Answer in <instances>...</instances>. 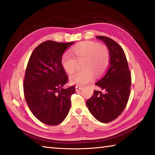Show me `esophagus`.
Segmentation results:
<instances>
[{"label":"esophagus","instance_id":"1","mask_svg":"<svg viewBox=\"0 0 155 155\" xmlns=\"http://www.w3.org/2000/svg\"><path fill=\"white\" fill-rule=\"evenodd\" d=\"M82 88H83V87H78V86H76L75 87V89H76V91H81Z\"/></svg>","mask_w":155,"mask_h":155}]
</instances>
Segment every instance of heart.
<instances>
[{"label": "heart", "mask_w": 155, "mask_h": 155, "mask_svg": "<svg viewBox=\"0 0 155 155\" xmlns=\"http://www.w3.org/2000/svg\"><path fill=\"white\" fill-rule=\"evenodd\" d=\"M72 54H63L61 63L64 70L68 72L74 71L77 61H81V71L74 72L69 77L72 84L84 85L93 79L94 74L99 76L106 71L110 63V52L104 45L97 42H85L78 45L72 49Z\"/></svg>", "instance_id": "obj_1"}]
</instances>
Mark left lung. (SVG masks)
Masks as SVG:
<instances>
[{"label":"left lung","instance_id":"left-lung-1","mask_svg":"<svg viewBox=\"0 0 155 155\" xmlns=\"http://www.w3.org/2000/svg\"><path fill=\"white\" fill-rule=\"evenodd\" d=\"M97 38L106 45L110 52V63L104 77L95 83L105 92L94 91L87 101L92 115L98 121L107 123L114 120L124 109L130 95L131 77L123 49L107 37Z\"/></svg>","mask_w":155,"mask_h":155}]
</instances>
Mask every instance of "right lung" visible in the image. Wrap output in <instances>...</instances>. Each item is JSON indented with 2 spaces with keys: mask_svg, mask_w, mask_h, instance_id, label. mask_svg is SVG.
Masks as SVG:
<instances>
[{
  "mask_svg": "<svg viewBox=\"0 0 155 155\" xmlns=\"http://www.w3.org/2000/svg\"><path fill=\"white\" fill-rule=\"evenodd\" d=\"M74 42L47 41L32 52L24 80L25 100L34 116L47 125H57L70 110L73 86L64 88L68 77L61 61L65 50Z\"/></svg>",
  "mask_w": 155,
  "mask_h": 155,
  "instance_id": "add662e5",
  "label": "right lung"
}]
</instances>
